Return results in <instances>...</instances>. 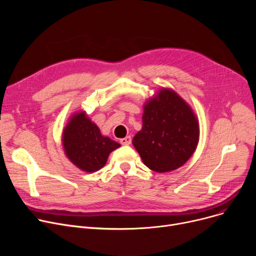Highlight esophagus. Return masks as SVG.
<instances>
[{
    "label": "esophagus",
    "instance_id": "esophagus-1",
    "mask_svg": "<svg viewBox=\"0 0 256 256\" xmlns=\"http://www.w3.org/2000/svg\"><path fill=\"white\" fill-rule=\"evenodd\" d=\"M120 143H121V145H130L132 143V138L130 136H128L126 138L120 139Z\"/></svg>",
    "mask_w": 256,
    "mask_h": 256
}]
</instances>
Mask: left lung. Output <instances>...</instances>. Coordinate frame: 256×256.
<instances>
[{
    "label": "left lung",
    "mask_w": 256,
    "mask_h": 256,
    "mask_svg": "<svg viewBox=\"0 0 256 256\" xmlns=\"http://www.w3.org/2000/svg\"><path fill=\"white\" fill-rule=\"evenodd\" d=\"M142 121L132 144L150 169L160 173L176 170L194 154L199 140L198 121L176 91L163 88L147 100Z\"/></svg>",
    "instance_id": "obj_1"
}]
</instances>
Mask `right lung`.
Instances as JSON below:
<instances>
[{"label": "right lung", "instance_id": "right-lung-1", "mask_svg": "<svg viewBox=\"0 0 256 256\" xmlns=\"http://www.w3.org/2000/svg\"><path fill=\"white\" fill-rule=\"evenodd\" d=\"M62 142L66 156L86 172L102 169L110 152L120 147L119 143L102 136L98 126L92 122L85 112L72 116L63 130Z\"/></svg>", "mask_w": 256, "mask_h": 256}]
</instances>
